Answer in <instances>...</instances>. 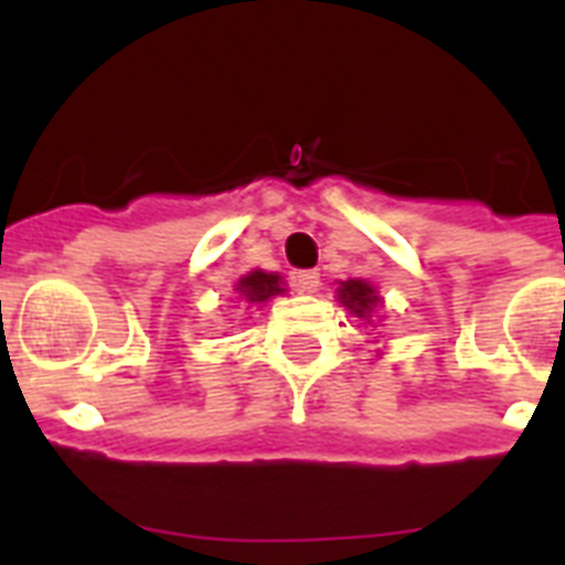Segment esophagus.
<instances>
[{"label":"esophagus","instance_id":"esophagus-1","mask_svg":"<svg viewBox=\"0 0 565 565\" xmlns=\"http://www.w3.org/2000/svg\"><path fill=\"white\" fill-rule=\"evenodd\" d=\"M292 284L299 292H317L319 290V273L317 269H301L292 275Z\"/></svg>","mask_w":565,"mask_h":565}]
</instances>
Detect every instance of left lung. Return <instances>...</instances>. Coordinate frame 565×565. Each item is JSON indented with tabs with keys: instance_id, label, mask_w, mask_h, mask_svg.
<instances>
[{
	"instance_id": "1",
	"label": "left lung",
	"mask_w": 565,
	"mask_h": 565,
	"mask_svg": "<svg viewBox=\"0 0 565 565\" xmlns=\"http://www.w3.org/2000/svg\"><path fill=\"white\" fill-rule=\"evenodd\" d=\"M337 301L343 305L352 317L363 319L366 326H372V319L381 310L384 299L377 296V290L372 287L370 281H363V278H349V281H340L337 287Z\"/></svg>"
}]
</instances>
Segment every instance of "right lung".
<instances>
[{
    "label": "right lung",
    "mask_w": 565,
    "mask_h": 565,
    "mask_svg": "<svg viewBox=\"0 0 565 565\" xmlns=\"http://www.w3.org/2000/svg\"><path fill=\"white\" fill-rule=\"evenodd\" d=\"M234 292H237L243 305H264V301H269L273 296L287 292V287H284V278L278 273L252 269V273H246L237 284H234Z\"/></svg>",
    "instance_id": "add662e5"
}]
</instances>
